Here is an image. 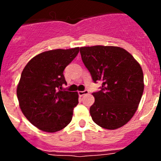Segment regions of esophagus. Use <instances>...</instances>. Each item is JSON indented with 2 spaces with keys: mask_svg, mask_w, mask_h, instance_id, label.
Returning a JSON list of instances; mask_svg holds the SVG:
<instances>
[{
  "mask_svg": "<svg viewBox=\"0 0 161 161\" xmlns=\"http://www.w3.org/2000/svg\"><path fill=\"white\" fill-rule=\"evenodd\" d=\"M87 93H89V91H88V90L79 91V92H78V94H79L80 97L84 96V95H85V94H87Z\"/></svg>",
  "mask_w": 161,
  "mask_h": 161,
  "instance_id": "34e87169",
  "label": "esophagus"
}]
</instances>
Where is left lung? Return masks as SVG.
<instances>
[{"instance_id": "left-lung-1", "label": "left lung", "mask_w": 161, "mask_h": 161, "mask_svg": "<svg viewBox=\"0 0 161 161\" xmlns=\"http://www.w3.org/2000/svg\"><path fill=\"white\" fill-rule=\"evenodd\" d=\"M80 52L93 82H102L100 90L93 93L95 102L89 112L93 122L109 130L124 126L137 110L143 93L141 66L119 47H83Z\"/></svg>"}]
</instances>
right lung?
Segmentation results:
<instances>
[{
    "label": "right lung",
    "mask_w": 161,
    "mask_h": 161,
    "mask_svg": "<svg viewBox=\"0 0 161 161\" xmlns=\"http://www.w3.org/2000/svg\"><path fill=\"white\" fill-rule=\"evenodd\" d=\"M79 47L51 50L38 54L25 65L17 88L19 106L25 117L39 130L56 132L72 121L78 104L77 92L62 89L64 70Z\"/></svg>",
    "instance_id": "1"
}]
</instances>
